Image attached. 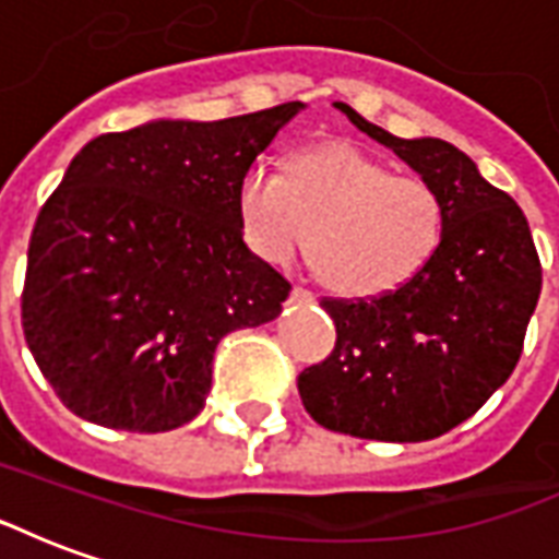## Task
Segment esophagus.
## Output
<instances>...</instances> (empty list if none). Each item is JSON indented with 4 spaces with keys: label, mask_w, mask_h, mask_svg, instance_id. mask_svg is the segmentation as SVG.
<instances>
[{
    "label": "esophagus",
    "mask_w": 559,
    "mask_h": 559,
    "mask_svg": "<svg viewBox=\"0 0 559 559\" xmlns=\"http://www.w3.org/2000/svg\"><path fill=\"white\" fill-rule=\"evenodd\" d=\"M290 299H293V302H299V305H311V302H314V293L305 290V287H293Z\"/></svg>",
    "instance_id": "obj_1"
}]
</instances>
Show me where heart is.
<instances>
[{
  "label": "heart",
  "instance_id": "obj_1",
  "mask_svg": "<svg viewBox=\"0 0 559 559\" xmlns=\"http://www.w3.org/2000/svg\"><path fill=\"white\" fill-rule=\"evenodd\" d=\"M239 218L254 254L272 266L293 263L311 239L317 269L344 296L404 287L445 230L431 185L344 143L296 155L287 176L254 164L239 185Z\"/></svg>",
  "mask_w": 559,
  "mask_h": 559
}]
</instances>
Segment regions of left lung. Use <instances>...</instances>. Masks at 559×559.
<instances>
[{
	"label": "left lung",
	"mask_w": 559,
	"mask_h": 559,
	"mask_svg": "<svg viewBox=\"0 0 559 559\" xmlns=\"http://www.w3.org/2000/svg\"><path fill=\"white\" fill-rule=\"evenodd\" d=\"M341 114L440 194L445 230L416 278L374 299H323L335 350L299 374L305 411L329 431L419 443L469 419L515 371L542 290L515 200L437 138L404 140L347 104Z\"/></svg>",
	"instance_id": "obj_1"
}]
</instances>
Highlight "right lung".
Returning a JSON list of instances; mask_svg holds the SVG:
<instances>
[{"mask_svg":"<svg viewBox=\"0 0 559 559\" xmlns=\"http://www.w3.org/2000/svg\"><path fill=\"white\" fill-rule=\"evenodd\" d=\"M302 107L155 119L74 155L38 212L20 299L68 411L173 431L203 411L218 341L281 314L290 281L245 245L239 185Z\"/></svg>","mask_w":559,"mask_h":559,"instance_id":"1","label":"right lung"}]
</instances>
